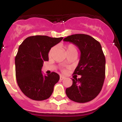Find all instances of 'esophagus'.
<instances>
[{
    "label": "esophagus",
    "instance_id": "esophagus-1",
    "mask_svg": "<svg viewBox=\"0 0 122 122\" xmlns=\"http://www.w3.org/2000/svg\"><path fill=\"white\" fill-rule=\"evenodd\" d=\"M65 79V77H64V76H60V80L62 81V80H63V79Z\"/></svg>",
    "mask_w": 122,
    "mask_h": 122
}]
</instances>
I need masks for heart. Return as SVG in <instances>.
I'll list each match as a JSON object with an SVG mask.
<instances>
[{"label":"heart","mask_w":122,"mask_h":122,"mask_svg":"<svg viewBox=\"0 0 122 122\" xmlns=\"http://www.w3.org/2000/svg\"><path fill=\"white\" fill-rule=\"evenodd\" d=\"M55 49H56V47H52L51 49H50L49 52V57H51L52 54L53 53V52L54 51ZM66 51V52H69L73 51H76V48H75V46L73 45H68L66 46V48H65ZM65 70H63V71H65Z\"/></svg>","instance_id":"obj_1"}]
</instances>
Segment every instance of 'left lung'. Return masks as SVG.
I'll return each instance as SVG.
<instances>
[{"label":"left lung","mask_w":122,"mask_h":122,"mask_svg":"<svg viewBox=\"0 0 122 122\" xmlns=\"http://www.w3.org/2000/svg\"><path fill=\"white\" fill-rule=\"evenodd\" d=\"M76 45L81 52L80 60L74 74L80 78L72 79L73 84L65 90L68 97L77 103L93 100L101 92L105 79L106 59L98 41L85 34H74L63 39Z\"/></svg>","instance_id":"8db88e82"}]
</instances>
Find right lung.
Masks as SVG:
<instances>
[{"mask_svg":"<svg viewBox=\"0 0 122 122\" xmlns=\"http://www.w3.org/2000/svg\"><path fill=\"white\" fill-rule=\"evenodd\" d=\"M62 39L36 35L25 38L19 46L15 57L16 77L21 90L29 98L42 101L49 98L53 92L60 76L55 72L44 76L41 68L43 62L49 60L51 48Z\"/></svg>","mask_w":122,"mask_h":122,"instance_id":"1","label":"right lung"}]
</instances>
